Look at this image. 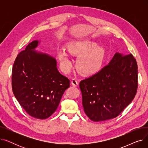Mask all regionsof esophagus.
Segmentation results:
<instances>
[{
	"instance_id": "obj_1",
	"label": "esophagus",
	"mask_w": 148,
	"mask_h": 148,
	"mask_svg": "<svg viewBox=\"0 0 148 148\" xmlns=\"http://www.w3.org/2000/svg\"><path fill=\"white\" fill-rule=\"evenodd\" d=\"M71 84L73 86H77L79 84H78V82H77V80L75 79H73L71 80Z\"/></svg>"
}]
</instances>
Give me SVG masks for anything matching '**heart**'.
I'll use <instances>...</instances> for the list:
<instances>
[{
    "mask_svg": "<svg viewBox=\"0 0 148 148\" xmlns=\"http://www.w3.org/2000/svg\"><path fill=\"white\" fill-rule=\"evenodd\" d=\"M68 51L77 56H79L76 61V68L84 75H90L98 73L102 65V60L97 51H92L94 46L87 41H74L67 45ZM60 67L65 73L71 70L73 64L68 51L59 50L57 53Z\"/></svg>",
    "mask_w": 148,
    "mask_h": 148,
    "instance_id": "1",
    "label": "heart"
}]
</instances>
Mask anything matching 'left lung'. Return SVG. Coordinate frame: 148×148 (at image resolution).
Listing matches in <instances>:
<instances>
[{
  "label": "left lung",
  "mask_w": 148,
  "mask_h": 148,
  "mask_svg": "<svg viewBox=\"0 0 148 148\" xmlns=\"http://www.w3.org/2000/svg\"><path fill=\"white\" fill-rule=\"evenodd\" d=\"M137 73L133 54L116 53L107 65L82 80V104L88 117L94 122L117 117L136 94Z\"/></svg>",
  "instance_id": "1"
}]
</instances>
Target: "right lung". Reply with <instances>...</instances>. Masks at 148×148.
<instances>
[{"instance_id": "1", "label": "right lung", "mask_w": 148, "mask_h": 148, "mask_svg": "<svg viewBox=\"0 0 148 148\" xmlns=\"http://www.w3.org/2000/svg\"><path fill=\"white\" fill-rule=\"evenodd\" d=\"M39 43L33 41L17 55L12 68V88L30 116L45 119L56 110L70 81L59 72L55 58L35 50Z\"/></svg>"}]
</instances>
